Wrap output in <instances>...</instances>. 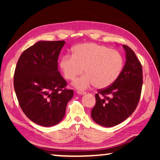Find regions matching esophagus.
Listing matches in <instances>:
<instances>
[{
	"label": "esophagus",
	"mask_w": 160,
	"mask_h": 160,
	"mask_svg": "<svg viewBox=\"0 0 160 160\" xmlns=\"http://www.w3.org/2000/svg\"><path fill=\"white\" fill-rule=\"evenodd\" d=\"M77 93H78V94H80V95H83V94H85V92H84V91H80V90H78V91L77 92Z\"/></svg>",
	"instance_id": "1"
}]
</instances>
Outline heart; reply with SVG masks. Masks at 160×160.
Returning a JSON list of instances; mask_svg holds the SVG:
<instances>
[{
	"label": "heart",
	"mask_w": 160,
	"mask_h": 160,
	"mask_svg": "<svg viewBox=\"0 0 160 160\" xmlns=\"http://www.w3.org/2000/svg\"><path fill=\"white\" fill-rule=\"evenodd\" d=\"M72 56H64L60 66L66 79L73 80L78 90H85L94 85L96 88H105L114 82L122 72L123 58L118 51L95 43H85L72 48Z\"/></svg>",
	"instance_id": "heart-1"
}]
</instances>
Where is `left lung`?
Wrapping results in <instances>:
<instances>
[{
    "label": "left lung",
    "instance_id": "obj_1",
    "mask_svg": "<svg viewBox=\"0 0 160 160\" xmlns=\"http://www.w3.org/2000/svg\"><path fill=\"white\" fill-rule=\"evenodd\" d=\"M126 63L121 75L112 85L95 94L96 104L91 116L94 122L112 127L131 116L140 100L142 86V70L140 61L131 48L123 45Z\"/></svg>",
    "mask_w": 160,
    "mask_h": 160
}]
</instances>
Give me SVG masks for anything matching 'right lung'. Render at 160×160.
<instances>
[{
    "label": "right lung",
    "instance_id": "obj_1",
    "mask_svg": "<svg viewBox=\"0 0 160 160\" xmlns=\"http://www.w3.org/2000/svg\"><path fill=\"white\" fill-rule=\"evenodd\" d=\"M64 41H39L24 51L14 74V88L22 112L38 125L55 126L63 118L73 90L58 70Z\"/></svg>",
    "mask_w": 160,
    "mask_h": 160
}]
</instances>
